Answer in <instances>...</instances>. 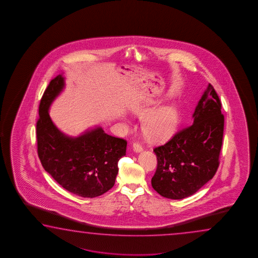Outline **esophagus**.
<instances>
[{
    "label": "esophagus",
    "instance_id": "obj_1",
    "mask_svg": "<svg viewBox=\"0 0 258 258\" xmlns=\"http://www.w3.org/2000/svg\"><path fill=\"white\" fill-rule=\"evenodd\" d=\"M133 148L135 150V152L136 153H140L143 151V145L140 144V143H138V142H135L134 144H133Z\"/></svg>",
    "mask_w": 258,
    "mask_h": 258
}]
</instances>
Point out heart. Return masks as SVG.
Listing matches in <instances>:
<instances>
[{"label": "heart", "mask_w": 258, "mask_h": 258, "mask_svg": "<svg viewBox=\"0 0 258 258\" xmlns=\"http://www.w3.org/2000/svg\"><path fill=\"white\" fill-rule=\"evenodd\" d=\"M149 110H138L137 114L144 115ZM179 122V112L174 105H167L147 114L143 121L145 134L153 138H162L174 131Z\"/></svg>", "instance_id": "b5f03b06"}]
</instances>
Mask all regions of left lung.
<instances>
[{"mask_svg": "<svg viewBox=\"0 0 258 258\" xmlns=\"http://www.w3.org/2000/svg\"><path fill=\"white\" fill-rule=\"evenodd\" d=\"M221 102L210 84L193 114V122L166 144L153 149L157 169L152 186L161 196L181 200L191 196L216 174L222 146Z\"/></svg>", "mask_w": 258, "mask_h": 258, "instance_id": "8db88e82", "label": "left lung"}]
</instances>
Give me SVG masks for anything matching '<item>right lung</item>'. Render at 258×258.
Masks as SVG:
<instances>
[{"mask_svg":"<svg viewBox=\"0 0 258 258\" xmlns=\"http://www.w3.org/2000/svg\"><path fill=\"white\" fill-rule=\"evenodd\" d=\"M63 88L64 79L58 75L39 103L36 125L39 160L44 170L68 191L84 198L100 196L114 185L126 140L105 134L101 127L77 138L64 136L48 114L49 105Z\"/></svg>","mask_w":258,"mask_h":258,"instance_id":"1","label":"right lung"}]
</instances>
